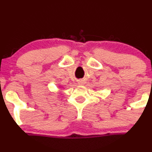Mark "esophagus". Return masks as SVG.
<instances>
[{
    "instance_id": "obj_1",
    "label": "esophagus",
    "mask_w": 152,
    "mask_h": 152,
    "mask_svg": "<svg viewBox=\"0 0 152 152\" xmlns=\"http://www.w3.org/2000/svg\"><path fill=\"white\" fill-rule=\"evenodd\" d=\"M83 82H79V85H83Z\"/></svg>"
}]
</instances>
